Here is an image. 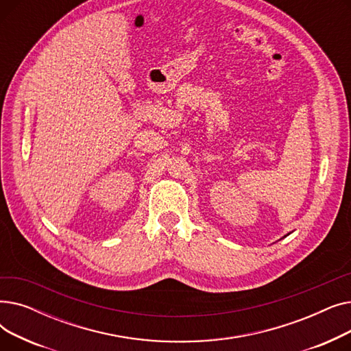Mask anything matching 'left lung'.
<instances>
[{
  "mask_svg": "<svg viewBox=\"0 0 351 351\" xmlns=\"http://www.w3.org/2000/svg\"><path fill=\"white\" fill-rule=\"evenodd\" d=\"M286 236H287V234H286ZM286 236H285V237H286Z\"/></svg>",
  "mask_w": 351,
  "mask_h": 351,
  "instance_id": "left-lung-1",
  "label": "left lung"
}]
</instances>
